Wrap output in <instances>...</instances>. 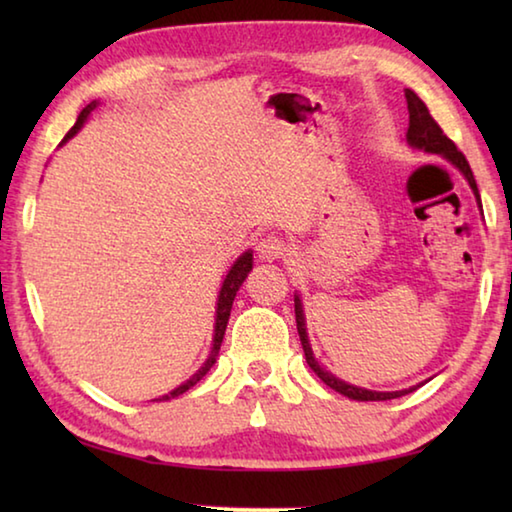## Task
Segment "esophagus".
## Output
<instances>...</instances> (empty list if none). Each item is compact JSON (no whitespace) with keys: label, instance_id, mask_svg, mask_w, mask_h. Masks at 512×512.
I'll list each match as a JSON object with an SVG mask.
<instances>
[{"label":"esophagus","instance_id":"1","mask_svg":"<svg viewBox=\"0 0 512 512\" xmlns=\"http://www.w3.org/2000/svg\"><path fill=\"white\" fill-rule=\"evenodd\" d=\"M284 253V241L275 235H266L264 239H259L257 244V257L262 262H275L280 259V255Z\"/></svg>","mask_w":512,"mask_h":512}]
</instances>
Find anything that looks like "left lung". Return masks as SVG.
I'll return each mask as SVG.
<instances>
[{"label":"left lung","instance_id":"8db88e82","mask_svg":"<svg viewBox=\"0 0 512 512\" xmlns=\"http://www.w3.org/2000/svg\"><path fill=\"white\" fill-rule=\"evenodd\" d=\"M404 94H406V103H409V131H406V142H409V146L415 151L440 155V158H445L449 164H454V167L463 173L467 185H470V189L474 192L476 205L481 207L479 189H476V180L472 176V169H470V164H467L465 155L456 149V144L449 140V137L443 133V128L436 124V119L429 115V108L424 106V101L418 97V94H415L413 90H404ZM293 302H296V323H298L302 350H305V359L309 363V368L314 370L316 375L323 379L329 388H332V391L350 397V400H357V402H384V400H395V397H402L406 393H413L415 388L422 386V384L411 386V388H404V391H370V388L352 386V384H348V381H343L336 375H332V372L320 366L318 359L314 357V350H311L305 309H302L300 293L293 296Z\"/></svg>","mask_w":512,"mask_h":512}]
</instances>
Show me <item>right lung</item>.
Masks as SVG:
<instances>
[{"label":"right lung","instance_id":"1","mask_svg":"<svg viewBox=\"0 0 512 512\" xmlns=\"http://www.w3.org/2000/svg\"><path fill=\"white\" fill-rule=\"evenodd\" d=\"M97 106H99V101H92V103H88V106H85V108L81 110L79 119H76V124H74L72 128H69V133L63 137V142H60V146H63L67 140H72V137L81 131L83 124H85V121H88V117L92 115L94 108H97ZM250 271H253V250H246V253H241V255L237 257V262L230 266L228 275L223 277V284H221V291H219V300H216L214 336H212V350H210V357L205 359L203 366L198 368V370L194 372V375L185 381V384H180L178 388H173V391H171V393H167V395L155 397L153 402H158V400H160V402H162V400H171V397H178V395L187 393L189 388L196 386L198 381H201V379L207 375V370H210V368L214 366V363H216V357H219L221 343H223L225 327H228V318H230L232 302H235L237 291H239L241 284H244V280H246Z\"/></svg>","mask_w":512,"mask_h":512}]
</instances>
